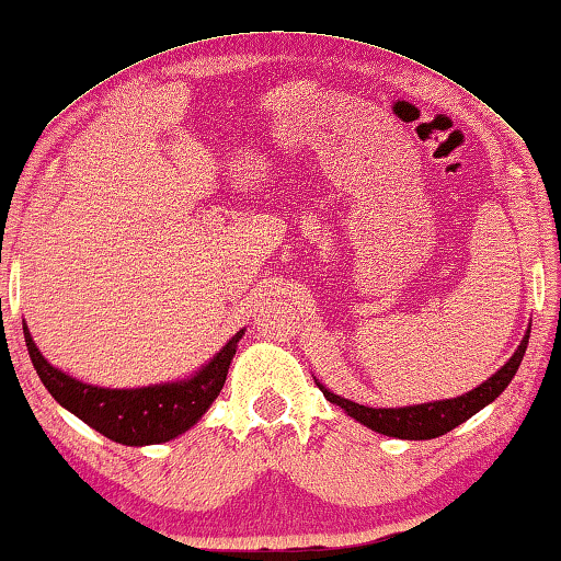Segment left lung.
Segmentation results:
<instances>
[{
  "label": "left lung",
  "mask_w": 561,
  "mask_h": 561,
  "mask_svg": "<svg viewBox=\"0 0 561 561\" xmlns=\"http://www.w3.org/2000/svg\"><path fill=\"white\" fill-rule=\"evenodd\" d=\"M529 344V329L524 334V340L519 342L517 352L512 354L510 362L504 364L502 369H496L492 377L482 381L472 392L455 397V399H439V402H426V404H414V407H394V409H375V407H364L357 402H350L340 394L329 392L324 385L317 387L322 389L324 397L329 402L342 407L346 414L354 416L359 424L369 426L371 432L387 434V437H397V439H434L442 437L459 426L461 422H467L469 416H474L479 409H484L486 404H492L496 397H500L510 381L517 375L519 364L524 352H527Z\"/></svg>",
  "instance_id": "obj_1"
}]
</instances>
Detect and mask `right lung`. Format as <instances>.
Returning <instances> with one entry per match:
<instances>
[{
	"label": "right lung",
	"instance_id": "1",
	"mask_svg": "<svg viewBox=\"0 0 561 561\" xmlns=\"http://www.w3.org/2000/svg\"><path fill=\"white\" fill-rule=\"evenodd\" d=\"M244 329L229 340L199 371L180 381L137 387V389H106L84 385L65 371L51 367L34 344L24 322V342L30 350L34 369L57 402L92 426L106 439L127 444V447H147L180 437L202 420L211 402L225 387L229 364L237 354V342Z\"/></svg>",
	"mask_w": 561,
	"mask_h": 561
}]
</instances>
